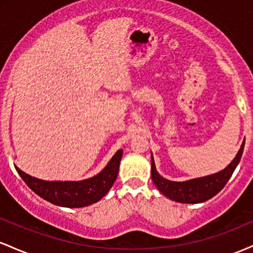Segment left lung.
<instances>
[{
  "instance_id": "1",
  "label": "left lung",
  "mask_w": 253,
  "mask_h": 253,
  "mask_svg": "<svg viewBox=\"0 0 253 253\" xmlns=\"http://www.w3.org/2000/svg\"><path fill=\"white\" fill-rule=\"evenodd\" d=\"M244 145H245V140L243 141L240 150L238 151L233 161L223 170L213 173V175L199 177V178L189 179V181L184 182L169 181V179L162 177L157 172L155 161H153V157L151 156V176H152V181L163 195L169 197L170 200H173V201L181 203L205 202L213 196H215L225 187L228 179L231 178L232 173L236 170L237 165L239 164L240 158H242Z\"/></svg>"
}]
</instances>
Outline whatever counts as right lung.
<instances>
[{"label":"right lung","mask_w":253,"mask_h":253,"mask_svg":"<svg viewBox=\"0 0 253 253\" xmlns=\"http://www.w3.org/2000/svg\"><path fill=\"white\" fill-rule=\"evenodd\" d=\"M123 150L117 151L106 168L96 176L83 181H42L15 167L21 178L37 195L46 201L68 208H81L100 201L118 177Z\"/></svg>","instance_id":"add662e5"}]
</instances>
